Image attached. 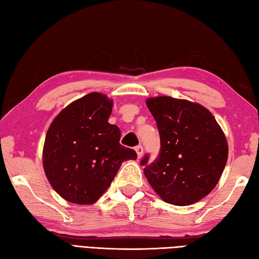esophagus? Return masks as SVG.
I'll use <instances>...</instances> for the list:
<instances>
[{
	"label": "esophagus",
	"mask_w": 259,
	"mask_h": 259,
	"mask_svg": "<svg viewBox=\"0 0 259 259\" xmlns=\"http://www.w3.org/2000/svg\"><path fill=\"white\" fill-rule=\"evenodd\" d=\"M135 150L137 152V156H138V158H141L142 155H144V148H142L141 146H137L135 148Z\"/></svg>",
	"instance_id": "1"
}]
</instances>
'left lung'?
<instances>
[{
    "mask_svg": "<svg viewBox=\"0 0 259 259\" xmlns=\"http://www.w3.org/2000/svg\"><path fill=\"white\" fill-rule=\"evenodd\" d=\"M160 136L152 162L141 159L147 180L161 199L177 206L197 202L210 192L226 166L228 146L209 110L171 97L146 101Z\"/></svg>",
    "mask_w": 259,
    "mask_h": 259,
    "instance_id": "left-lung-1",
    "label": "left lung"
}]
</instances>
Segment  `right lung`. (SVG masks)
Segmentation results:
<instances>
[{"instance_id":"add662e5","label":"right lung","mask_w":259,"mask_h":259,"mask_svg":"<svg viewBox=\"0 0 259 259\" xmlns=\"http://www.w3.org/2000/svg\"><path fill=\"white\" fill-rule=\"evenodd\" d=\"M112 100L91 92L64 108L53 120L43 148V168L65 200L91 205L112 183L121 163L136 159L120 145V129L110 124Z\"/></svg>"}]
</instances>
